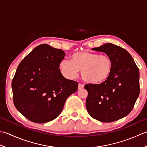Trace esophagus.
<instances>
[{"label": "esophagus", "mask_w": 147, "mask_h": 147, "mask_svg": "<svg viewBox=\"0 0 147 147\" xmlns=\"http://www.w3.org/2000/svg\"><path fill=\"white\" fill-rule=\"evenodd\" d=\"M84 86L82 84H78V89L80 90V89L84 88Z\"/></svg>", "instance_id": "1"}]
</instances>
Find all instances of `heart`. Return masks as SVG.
<instances>
[{
	"label": "heart",
	"instance_id": "obj_1",
	"mask_svg": "<svg viewBox=\"0 0 147 147\" xmlns=\"http://www.w3.org/2000/svg\"><path fill=\"white\" fill-rule=\"evenodd\" d=\"M59 68L64 76L76 77L81 70L82 79L93 85L101 84L110 77L113 70V61L108 55L89 51L74 53L70 61L62 60Z\"/></svg>",
	"mask_w": 147,
	"mask_h": 147
}]
</instances>
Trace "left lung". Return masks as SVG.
Wrapping results in <instances>:
<instances>
[{
  "mask_svg": "<svg viewBox=\"0 0 147 147\" xmlns=\"http://www.w3.org/2000/svg\"><path fill=\"white\" fill-rule=\"evenodd\" d=\"M105 53L113 61V70L105 82L87 84L86 109L92 118L103 122L117 121L133 110L140 94V72L132 56L122 47L111 43L92 48Z\"/></svg>",
  "mask_w": 147,
  "mask_h": 147,
  "instance_id": "left-lung-1",
  "label": "left lung"
}]
</instances>
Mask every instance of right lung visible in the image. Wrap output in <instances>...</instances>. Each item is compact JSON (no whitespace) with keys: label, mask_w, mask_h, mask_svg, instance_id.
Here are the masks:
<instances>
[{"label":"right lung","mask_w":147,"mask_h":147,"mask_svg":"<svg viewBox=\"0 0 147 147\" xmlns=\"http://www.w3.org/2000/svg\"><path fill=\"white\" fill-rule=\"evenodd\" d=\"M63 51L46 44L37 46L20 62L12 81L13 102L29 121L45 123L58 117L78 82L63 76Z\"/></svg>","instance_id":"obj_1"}]
</instances>
